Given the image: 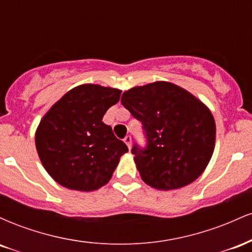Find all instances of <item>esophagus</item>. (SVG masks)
Instances as JSON below:
<instances>
[{"label": "esophagus", "instance_id": "34e87169", "mask_svg": "<svg viewBox=\"0 0 252 252\" xmlns=\"http://www.w3.org/2000/svg\"><path fill=\"white\" fill-rule=\"evenodd\" d=\"M124 142L126 143V146H128V148H130V147H131V136L126 135V137H124Z\"/></svg>", "mask_w": 252, "mask_h": 252}]
</instances>
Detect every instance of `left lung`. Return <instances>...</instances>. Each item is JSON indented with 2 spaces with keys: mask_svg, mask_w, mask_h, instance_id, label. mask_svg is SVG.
<instances>
[{
  "mask_svg": "<svg viewBox=\"0 0 252 252\" xmlns=\"http://www.w3.org/2000/svg\"><path fill=\"white\" fill-rule=\"evenodd\" d=\"M123 106L142 123L146 146L131 153L141 178L158 189H176L201 175L216 142L210 110L186 90L156 82L126 91Z\"/></svg>",
  "mask_w": 252,
  "mask_h": 252,
  "instance_id": "8db88e82",
  "label": "left lung"
}]
</instances>
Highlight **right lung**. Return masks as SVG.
Masks as SVG:
<instances>
[{
	"mask_svg": "<svg viewBox=\"0 0 252 252\" xmlns=\"http://www.w3.org/2000/svg\"><path fill=\"white\" fill-rule=\"evenodd\" d=\"M121 92L92 84L77 86L43 116L35 146L43 167L58 184L90 192L111 179L128 147L102 120L120 100Z\"/></svg>",
	"mask_w": 252,
	"mask_h": 252,
	"instance_id": "add662e5",
	"label": "right lung"
}]
</instances>
